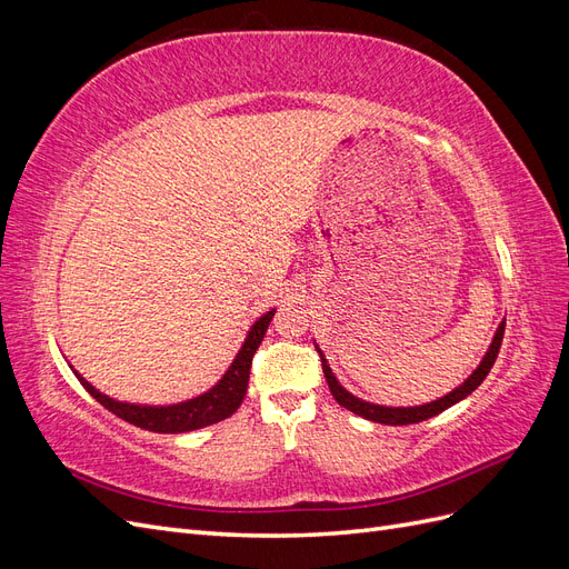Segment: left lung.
Instances as JSON below:
<instances>
[{"label":"left lung","instance_id":"obj_1","mask_svg":"<svg viewBox=\"0 0 569 569\" xmlns=\"http://www.w3.org/2000/svg\"><path fill=\"white\" fill-rule=\"evenodd\" d=\"M503 332H506V320H503L501 325H498L496 337H493V341H491V347H489L485 360H481L479 368H477L458 389H453L451 393H446L443 399H437V401L425 403V406H416V408H387V406H375V403L356 399L353 393H349L347 389H343V387L337 382V377L332 375L330 366H327V360H325V356H322L320 349H318V353H320V360H322V372H325L327 387H330V391H332V396H335V401H337L339 406H343L347 410L356 412V416H360V418L372 420V422H380V425H416V422H422V420H427V418H435V416H439L441 410L451 408L453 403L462 401L465 396H470L481 382L487 380L489 370H491L493 363H496L498 349H501Z\"/></svg>","mask_w":569,"mask_h":569}]
</instances>
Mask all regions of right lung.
Returning a JSON list of instances; mask_svg holds the SVG:
<instances>
[{
    "instance_id": "obj_1",
    "label": "right lung",
    "mask_w": 569,
    "mask_h": 569,
    "mask_svg": "<svg viewBox=\"0 0 569 569\" xmlns=\"http://www.w3.org/2000/svg\"><path fill=\"white\" fill-rule=\"evenodd\" d=\"M272 316H274V308L272 311H268L263 318L256 320L242 351L237 353L234 363L230 366V370L226 375H222V380L211 391L197 396V399H192V401H184L178 406H161V408L130 406V403H120V401L109 399V396H104V393H99L90 382H84L80 375H78V380L101 406L111 410L113 416H118L120 420H126L134 427H142V429H149V432H159V435L192 432V429L209 427V425H216L220 420L230 418L232 412L239 408V403L244 401L247 387H249L251 360H253L256 349L261 347Z\"/></svg>"
}]
</instances>
